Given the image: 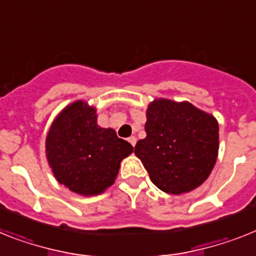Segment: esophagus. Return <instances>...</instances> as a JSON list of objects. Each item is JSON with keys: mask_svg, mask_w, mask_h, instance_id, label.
I'll list each match as a JSON object with an SVG mask.
<instances>
[{"mask_svg": "<svg viewBox=\"0 0 256 256\" xmlns=\"http://www.w3.org/2000/svg\"><path fill=\"white\" fill-rule=\"evenodd\" d=\"M128 142L132 146V147H134V146L136 144V138H135V136H130V138L128 139Z\"/></svg>", "mask_w": 256, "mask_h": 256, "instance_id": "esophagus-1", "label": "esophagus"}]
</instances>
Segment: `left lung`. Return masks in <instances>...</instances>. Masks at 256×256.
Segmentation results:
<instances>
[{
    "instance_id": "1",
    "label": "left lung",
    "mask_w": 256,
    "mask_h": 256,
    "mask_svg": "<svg viewBox=\"0 0 256 256\" xmlns=\"http://www.w3.org/2000/svg\"><path fill=\"white\" fill-rule=\"evenodd\" d=\"M147 136L134 154L154 184L168 194L194 190L212 172L218 152V124L190 102L158 98L150 104Z\"/></svg>"
}]
</instances>
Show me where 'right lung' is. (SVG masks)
<instances>
[{
  "label": "right lung",
  "mask_w": 256,
  "mask_h": 256,
  "mask_svg": "<svg viewBox=\"0 0 256 256\" xmlns=\"http://www.w3.org/2000/svg\"><path fill=\"white\" fill-rule=\"evenodd\" d=\"M96 109L83 102L66 106L46 136V158L57 181L82 195L112 186L122 158L134 151L113 128L96 122Z\"/></svg>",
  "instance_id": "right-lung-1"
}]
</instances>
